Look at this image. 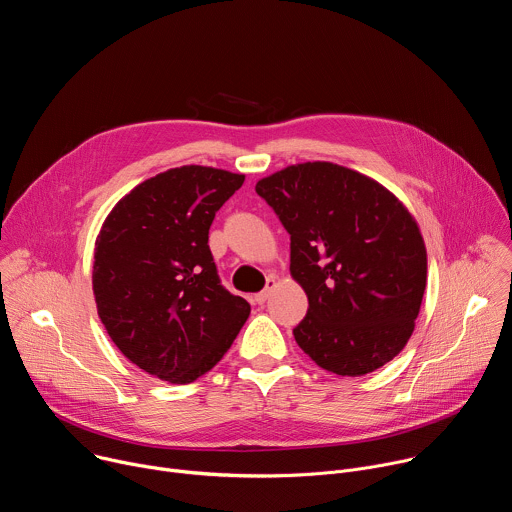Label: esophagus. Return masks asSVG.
<instances>
[{
	"instance_id": "1",
	"label": "esophagus",
	"mask_w": 512,
	"mask_h": 512,
	"mask_svg": "<svg viewBox=\"0 0 512 512\" xmlns=\"http://www.w3.org/2000/svg\"><path fill=\"white\" fill-rule=\"evenodd\" d=\"M273 285H275V277H269V279H267L265 289H263V291H259V294H255V296H253V302H255V304H265V302H267V298H269V294H271Z\"/></svg>"
}]
</instances>
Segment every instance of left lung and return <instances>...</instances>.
I'll return each mask as SVG.
<instances>
[{
  "label": "left lung",
  "instance_id": "1",
  "mask_svg": "<svg viewBox=\"0 0 512 512\" xmlns=\"http://www.w3.org/2000/svg\"><path fill=\"white\" fill-rule=\"evenodd\" d=\"M291 239L289 271L306 291L294 328L318 367L360 377L413 334L427 251L403 202L377 180L332 162L287 166L255 186Z\"/></svg>",
  "mask_w": 512,
  "mask_h": 512
}]
</instances>
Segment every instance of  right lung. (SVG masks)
<instances>
[{
  "label": "right lung",
  "mask_w": 512,
  "mask_h": 512,
  "mask_svg": "<svg viewBox=\"0 0 512 512\" xmlns=\"http://www.w3.org/2000/svg\"><path fill=\"white\" fill-rule=\"evenodd\" d=\"M243 174L182 166L137 184L95 241L99 318L141 371L186 385L225 356L251 306L218 279L208 229Z\"/></svg>",
  "instance_id": "1"
}]
</instances>
